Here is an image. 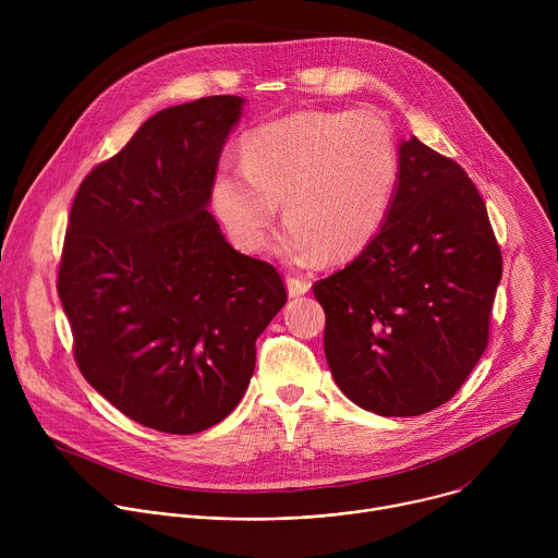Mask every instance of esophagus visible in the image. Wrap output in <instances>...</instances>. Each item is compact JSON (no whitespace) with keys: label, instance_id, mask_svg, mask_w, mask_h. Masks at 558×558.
<instances>
[{"label":"esophagus","instance_id":"esophagus-1","mask_svg":"<svg viewBox=\"0 0 558 558\" xmlns=\"http://www.w3.org/2000/svg\"><path fill=\"white\" fill-rule=\"evenodd\" d=\"M287 291H289V298H300L308 291V282L300 278H287Z\"/></svg>","mask_w":558,"mask_h":558}]
</instances>
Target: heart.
Returning <instances> with one entry per match:
<instances>
[{
  "label": "heart",
  "mask_w": 558,
  "mask_h": 558,
  "mask_svg": "<svg viewBox=\"0 0 558 558\" xmlns=\"http://www.w3.org/2000/svg\"><path fill=\"white\" fill-rule=\"evenodd\" d=\"M243 168L211 179L214 214L233 245L265 250L282 205L278 252L291 265L353 258L381 229L400 156L390 125L368 110H304L263 123L241 143Z\"/></svg>",
  "instance_id": "b5f03b06"
}]
</instances>
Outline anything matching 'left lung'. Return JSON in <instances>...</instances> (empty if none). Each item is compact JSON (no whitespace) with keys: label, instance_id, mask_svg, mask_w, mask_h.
Segmentation results:
<instances>
[{"label":"left lung","instance_id":"1","mask_svg":"<svg viewBox=\"0 0 558 558\" xmlns=\"http://www.w3.org/2000/svg\"><path fill=\"white\" fill-rule=\"evenodd\" d=\"M504 260L484 198L452 158L417 136L371 245L313 284L325 355L353 404L415 417L461 388L488 347Z\"/></svg>","mask_w":558,"mask_h":558}]
</instances>
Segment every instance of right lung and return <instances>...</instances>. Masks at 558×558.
<instances>
[{"mask_svg":"<svg viewBox=\"0 0 558 558\" xmlns=\"http://www.w3.org/2000/svg\"><path fill=\"white\" fill-rule=\"evenodd\" d=\"M241 97L147 119L78 185L57 291L78 371L130 420L172 435L243 400L256 340L284 306L280 274L235 252L207 211Z\"/></svg>","mask_w":558,"mask_h":558,"instance_id":"right-lung-1","label":"right lung"}]
</instances>
